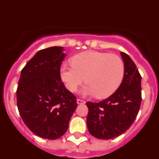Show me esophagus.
Instances as JSON below:
<instances>
[{
	"label": "esophagus",
	"mask_w": 159,
	"mask_h": 159,
	"mask_svg": "<svg viewBox=\"0 0 159 159\" xmlns=\"http://www.w3.org/2000/svg\"><path fill=\"white\" fill-rule=\"evenodd\" d=\"M76 102H77V104H84V103L86 102L84 100H82V99H77Z\"/></svg>",
	"instance_id": "34e87169"
}]
</instances>
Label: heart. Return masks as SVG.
Wrapping results in <instances>:
<instances>
[{"label":"heart","instance_id":"heart-1","mask_svg":"<svg viewBox=\"0 0 159 159\" xmlns=\"http://www.w3.org/2000/svg\"><path fill=\"white\" fill-rule=\"evenodd\" d=\"M72 65H62L60 75L70 92H75L84 82L83 95L104 99L113 95L123 82L125 66L116 55L88 51L71 58Z\"/></svg>","mask_w":159,"mask_h":159}]
</instances>
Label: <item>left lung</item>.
Segmentation results:
<instances>
[{
	"label": "left lung",
	"mask_w": 159,
	"mask_h": 159,
	"mask_svg": "<svg viewBox=\"0 0 159 159\" xmlns=\"http://www.w3.org/2000/svg\"><path fill=\"white\" fill-rule=\"evenodd\" d=\"M125 66L123 82L113 95L99 102H88L87 125L90 134L100 139H111L130 128L142 101L139 70L128 55L120 53Z\"/></svg>",
	"instance_id": "8db88e82"
}]
</instances>
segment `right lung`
<instances>
[{
    "instance_id": "obj_1",
    "label": "right lung",
    "mask_w": 159,
    "mask_h": 159,
    "mask_svg": "<svg viewBox=\"0 0 159 159\" xmlns=\"http://www.w3.org/2000/svg\"><path fill=\"white\" fill-rule=\"evenodd\" d=\"M63 47L42 49L20 73L16 99L24 123L36 135L57 139L68 128L77 107L76 98L61 82L60 68L66 57Z\"/></svg>"
}]
</instances>
